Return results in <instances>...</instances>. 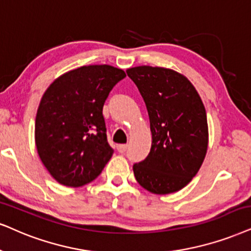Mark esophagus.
Returning a JSON list of instances; mask_svg holds the SVG:
<instances>
[{
    "mask_svg": "<svg viewBox=\"0 0 251 251\" xmlns=\"http://www.w3.org/2000/svg\"><path fill=\"white\" fill-rule=\"evenodd\" d=\"M117 149H118L120 154H124L126 151V149H127V145H119L118 147H117Z\"/></svg>",
    "mask_w": 251,
    "mask_h": 251,
    "instance_id": "1",
    "label": "esophagus"
}]
</instances>
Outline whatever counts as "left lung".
I'll use <instances>...</instances> for the list:
<instances>
[{"label": "left lung", "mask_w": 251, "mask_h": 251, "mask_svg": "<svg viewBox=\"0 0 251 251\" xmlns=\"http://www.w3.org/2000/svg\"><path fill=\"white\" fill-rule=\"evenodd\" d=\"M147 106L151 132L148 156L133 166L135 179L154 195H168L188 185L201 169L208 147L206 110L198 91L170 68H128Z\"/></svg>", "instance_id": "1"}]
</instances>
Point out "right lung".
Wrapping results in <instances>:
<instances>
[{
	"instance_id": "obj_1",
	"label": "right lung",
	"mask_w": 251,
	"mask_h": 251,
	"mask_svg": "<svg viewBox=\"0 0 251 251\" xmlns=\"http://www.w3.org/2000/svg\"><path fill=\"white\" fill-rule=\"evenodd\" d=\"M126 74L110 65L66 72L44 93L38 106L34 141L44 167L56 182L78 188L102 173L112 156L103 105Z\"/></svg>"
}]
</instances>
